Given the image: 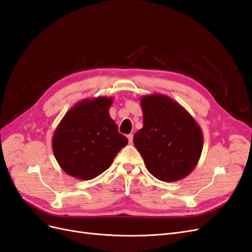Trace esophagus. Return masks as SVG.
<instances>
[{
  "mask_svg": "<svg viewBox=\"0 0 252 252\" xmlns=\"http://www.w3.org/2000/svg\"><path fill=\"white\" fill-rule=\"evenodd\" d=\"M127 138H128L129 144H131V143H132V139H133V135L130 133V134H128V135H127Z\"/></svg>",
  "mask_w": 252,
  "mask_h": 252,
  "instance_id": "esophagus-1",
  "label": "esophagus"
}]
</instances>
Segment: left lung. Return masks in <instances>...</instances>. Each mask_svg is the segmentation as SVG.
Masks as SVG:
<instances>
[{"instance_id": "obj_1", "label": "left lung", "mask_w": 252, "mask_h": 252, "mask_svg": "<svg viewBox=\"0 0 252 252\" xmlns=\"http://www.w3.org/2000/svg\"><path fill=\"white\" fill-rule=\"evenodd\" d=\"M143 128L133 136L147 170L159 181L177 182L191 172L201 158L203 132L196 121L171 97H141Z\"/></svg>"}]
</instances>
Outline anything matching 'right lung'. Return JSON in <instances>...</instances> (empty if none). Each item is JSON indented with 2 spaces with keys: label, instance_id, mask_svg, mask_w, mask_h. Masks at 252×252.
Listing matches in <instances>:
<instances>
[{
  "label": "right lung",
  "instance_id": "obj_1",
  "mask_svg": "<svg viewBox=\"0 0 252 252\" xmlns=\"http://www.w3.org/2000/svg\"><path fill=\"white\" fill-rule=\"evenodd\" d=\"M113 97L84 98L66 112L52 135V150L61 168L88 181L108 169L128 139L110 118Z\"/></svg>",
  "mask_w": 252,
  "mask_h": 252
}]
</instances>
